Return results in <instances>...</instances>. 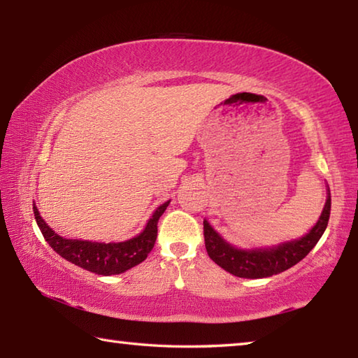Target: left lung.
Segmentation results:
<instances>
[{"label": "left lung", "mask_w": 358, "mask_h": 358, "mask_svg": "<svg viewBox=\"0 0 358 358\" xmlns=\"http://www.w3.org/2000/svg\"><path fill=\"white\" fill-rule=\"evenodd\" d=\"M330 208L331 197L329 191L322 215H320L316 226L310 232L303 235L299 240L286 241V243L271 248H256V250H240V248L227 243L210 226V222L203 220L205 248H207L210 259L234 276L248 278V280L273 276L299 264L316 246L322 234L325 232L327 224H329Z\"/></svg>", "instance_id": "8db88e82"}]
</instances>
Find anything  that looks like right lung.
Listing matches in <instances>:
<instances>
[{
	"label": "right lung",
	"instance_id": "obj_1",
	"mask_svg": "<svg viewBox=\"0 0 358 358\" xmlns=\"http://www.w3.org/2000/svg\"><path fill=\"white\" fill-rule=\"evenodd\" d=\"M169 203L171 201L164 202L155 210L143 232L134 238L120 241V243H98V241L64 238L47 226L36 205H33V211L42 235H44L47 243L53 248V251L74 265L92 271V273L110 276L124 273L126 270L147 259L157 237V221L169 207Z\"/></svg>",
	"mask_w": 358,
	"mask_h": 358
}]
</instances>
